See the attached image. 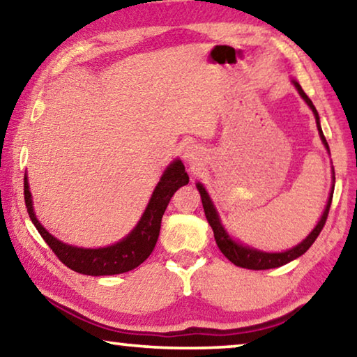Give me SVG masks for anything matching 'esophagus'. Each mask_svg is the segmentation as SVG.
Segmentation results:
<instances>
[{"instance_id":"1","label":"esophagus","mask_w":357,"mask_h":357,"mask_svg":"<svg viewBox=\"0 0 357 357\" xmlns=\"http://www.w3.org/2000/svg\"><path fill=\"white\" fill-rule=\"evenodd\" d=\"M183 158L185 163L192 165H200L202 160H204V152H202V149L195 144H189L183 149Z\"/></svg>"}]
</instances>
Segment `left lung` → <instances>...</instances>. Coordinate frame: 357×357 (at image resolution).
Returning <instances> with one entry per match:
<instances>
[{
	"label": "left lung",
	"instance_id": "obj_1",
	"mask_svg": "<svg viewBox=\"0 0 357 357\" xmlns=\"http://www.w3.org/2000/svg\"><path fill=\"white\" fill-rule=\"evenodd\" d=\"M291 83H294V86L296 88L298 94L301 96L303 100H305V102L310 105L312 114H314L319 136H321V141H322L324 147H326L327 152L331 153V149H328L326 137H324L321 121H319V114H317V110L314 107V104H312V100L307 98L306 93L303 91L300 83H298L296 79H291ZM332 181H333V183H332L331 194H328L327 205H326V208H324L321 220L317 221L316 227L310 234H307L306 238H303V241L298 243V245L291 247L290 250H285V252H263V250L248 247L247 243H242V242L236 241V238H234L231 234L226 231V227L222 226L221 218H220V215H218L216 206H215V204H213V200H211V197L208 195V192H206L205 185L202 183H197L195 185H197V190L200 192V199H202V205H204L206 221H208V225L211 226L213 234H215V241L218 243V247H220L221 253L225 255V257L236 266H241V268H247V269L259 271V269L279 268V266H284L287 263L294 261V259H296V258H300L303 253H306L307 250H310V247L312 245V243H314L319 234H321L324 225H326L327 216H328V210H331L333 189H335V172H333V168H332Z\"/></svg>",
	"mask_w": 357,
	"mask_h": 357
}]
</instances>
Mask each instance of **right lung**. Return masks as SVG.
Instances as JSON below:
<instances>
[{
    "label": "right lung",
    "mask_w": 357,
    "mask_h": 357,
    "mask_svg": "<svg viewBox=\"0 0 357 357\" xmlns=\"http://www.w3.org/2000/svg\"><path fill=\"white\" fill-rule=\"evenodd\" d=\"M188 183L189 176L185 173L183 162L179 158H174L165 169L160 181L153 189L151 200H149L146 210L142 213L141 220L137 221L135 229L121 241L99 248L68 245V243H63L43 227L35 215L26 173L24 178V197L31 222H33L52 252L56 253V257L67 268L86 275H114L128 273V271L137 268L149 258V255L152 253L157 243L162 226V216L167 210L169 200L179 188H183Z\"/></svg>",
    "instance_id": "obj_1"
}]
</instances>
